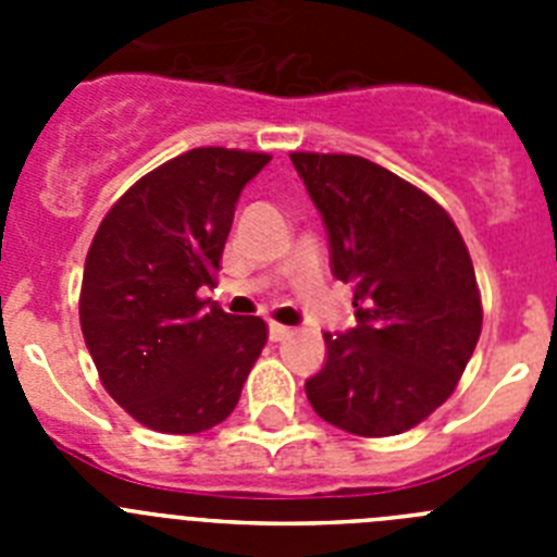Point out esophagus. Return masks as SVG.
<instances>
[{
  "instance_id": "obj_1",
  "label": "esophagus",
  "mask_w": 557,
  "mask_h": 557,
  "mask_svg": "<svg viewBox=\"0 0 557 557\" xmlns=\"http://www.w3.org/2000/svg\"><path fill=\"white\" fill-rule=\"evenodd\" d=\"M268 334H270V339H273V343H282V339H287L289 334H293V329L282 326V323H270Z\"/></svg>"
}]
</instances>
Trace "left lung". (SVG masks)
<instances>
[{
  "label": "left lung",
  "instance_id": "left-lung-1",
  "mask_svg": "<svg viewBox=\"0 0 557 557\" xmlns=\"http://www.w3.org/2000/svg\"><path fill=\"white\" fill-rule=\"evenodd\" d=\"M329 234L357 326L323 334L312 410L362 437L412 430L455 393L482 329L474 264L426 191L343 152H289Z\"/></svg>",
  "mask_w": 557,
  "mask_h": 557
}]
</instances>
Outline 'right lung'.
<instances>
[{
	"mask_svg": "<svg viewBox=\"0 0 557 557\" xmlns=\"http://www.w3.org/2000/svg\"><path fill=\"white\" fill-rule=\"evenodd\" d=\"M268 161L184 152L136 181L88 248L83 339L113 401L150 430L195 435L225 421L268 343L262 318L198 298L214 284L236 200Z\"/></svg>",
	"mask_w": 557,
	"mask_h": 557,
	"instance_id": "add662e5",
	"label": "right lung"
}]
</instances>
